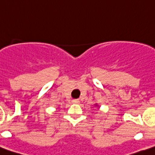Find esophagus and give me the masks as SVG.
<instances>
[{
    "label": "esophagus",
    "mask_w": 155,
    "mask_h": 155,
    "mask_svg": "<svg viewBox=\"0 0 155 155\" xmlns=\"http://www.w3.org/2000/svg\"><path fill=\"white\" fill-rule=\"evenodd\" d=\"M72 103H73V104H79V103H80V101H79L78 100H73V101H72Z\"/></svg>",
    "instance_id": "esophagus-1"
}]
</instances>
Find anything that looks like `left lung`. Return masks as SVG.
I'll return each instance as SVG.
<instances>
[{"label": "left lung", "mask_w": 155, "mask_h": 155, "mask_svg": "<svg viewBox=\"0 0 155 155\" xmlns=\"http://www.w3.org/2000/svg\"><path fill=\"white\" fill-rule=\"evenodd\" d=\"M95 107H99L98 105H97V104H95Z\"/></svg>", "instance_id": "left-lung-1"}]
</instances>
